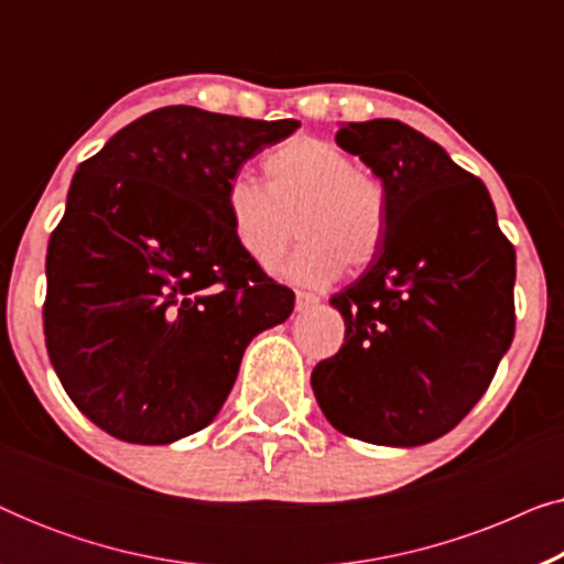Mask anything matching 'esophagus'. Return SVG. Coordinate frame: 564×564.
<instances>
[{
    "label": "esophagus",
    "mask_w": 564,
    "mask_h": 564,
    "mask_svg": "<svg viewBox=\"0 0 564 564\" xmlns=\"http://www.w3.org/2000/svg\"><path fill=\"white\" fill-rule=\"evenodd\" d=\"M321 303V297L318 295H313V292H303V290H297V295H295V305H297V311H307V307H313V305H318Z\"/></svg>",
    "instance_id": "obj_1"
}]
</instances>
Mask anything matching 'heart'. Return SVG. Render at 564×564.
Returning a JSON list of instances; mask_svg holds the SVG:
<instances>
[{
    "label": "heart",
    "instance_id": "obj_1",
    "mask_svg": "<svg viewBox=\"0 0 564 564\" xmlns=\"http://www.w3.org/2000/svg\"><path fill=\"white\" fill-rule=\"evenodd\" d=\"M267 187L234 176L223 192L230 236L257 267H272L297 234L303 243L280 267L297 284L334 282L344 267L365 269L388 234V187L321 138H290L267 153Z\"/></svg>",
    "mask_w": 564,
    "mask_h": 564
}]
</instances>
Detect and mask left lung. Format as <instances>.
I'll return each instance as SVG.
<instances>
[{
	"label": "left lung",
	"instance_id": "8db88e82",
	"mask_svg": "<svg viewBox=\"0 0 564 564\" xmlns=\"http://www.w3.org/2000/svg\"><path fill=\"white\" fill-rule=\"evenodd\" d=\"M336 143L388 187L382 251L330 297L346 336L311 384L334 429L421 446L482 398L513 341L516 251L485 184L400 120L344 122Z\"/></svg>",
	"mask_w": 564,
	"mask_h": 564
}]
</instances>
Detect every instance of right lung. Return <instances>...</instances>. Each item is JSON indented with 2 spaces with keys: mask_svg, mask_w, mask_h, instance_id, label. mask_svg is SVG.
Here are the masks:
<instances>
[{
  "mask_svg": "<svg viewBox=\"0 0 564 564\" xmlns=\"http://www.w3.org/2000/svg\"><path fill=\"white\" fill-rule=\"evenodd\" d=\"M297 128L172 105L76 169L45 257V346L110 436L156 446L205 429L251 338L290 318L295 292L238 249L223 192Z\"/></svg>",
  "mask_w": 564,
  "mask_h": 564,
  "instance_id": "1",
  "label": "right lung"
}]
</instances>
